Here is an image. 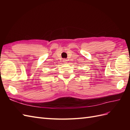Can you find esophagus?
I'll use <instances>...</instances> for the list:
<instances>
[{"instance_id":"esophagus-1","label":"esophagus","mask_w":130,"mask_h":130,"mask_svg":"<svg viewBox=\"0 0 130 130\" xmlns=\"http://www.w3.org/2000/svg\"><path fill=\"white\" fill-rule=\"evenodd\" d=\"M67 60H66V59H63V62L67 63Z\"/></svg>"}]
</instances>
